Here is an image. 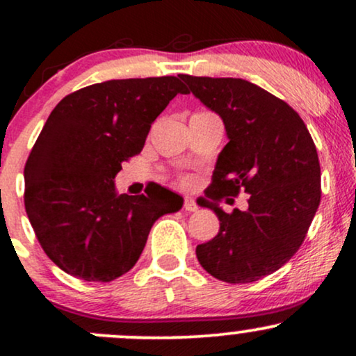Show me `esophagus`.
I'll return each instance as SVG.
<instances>
[{
    "label": "esophagus",
    "mask_w": 356,
    "mask_h": 356,
    "mask_svg": "<svg viewBox=\"0 0 356 356\" xmlns=\"http://www.w3.org/2000/svg\"><path fill=\"white\" fill-rule=\"evenodd\" d=\"M184 209L187 212H195L197 211V204H195V201L192 197H186V201H184Z\"/></svg>",
    "instance_id": "obj_1"
}]
</instances>
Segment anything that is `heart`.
I'll return each instance as SVG.
<instances>
[{
	"label": "heart",
	"instance_id": "obj_1",
	"mask_svg": "<svg viewBox=\"0 0 356 356\" xmlns=\"http://www.w3.org/2000/svg\"><path fill=\"white\" fill-rule=\"evenodd\" d=\"M184 184H191V181H189V179H184V181H182Z\"/></svg>",
	"mask_w": 356,
	"mask_h": 356
}]
</instances>
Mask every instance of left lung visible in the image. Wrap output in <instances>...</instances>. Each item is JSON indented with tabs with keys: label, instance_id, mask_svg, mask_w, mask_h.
I'll use <instances>...</instances> for the list:
<instances>
[{
	"label": "left lung",
	"instance_id": "1",
	"mask_svg": "<svg viewBox=\"0 0 356 356\" xmlns=\"http://www.w3.org/2000/svg\"><path fill=\"white\" fill-rule=\"evenodd\" d=\"M192 95L222 118L229 138L216 162L202 207L219 232L195 248L201 266L226 283H252L300 249L321 197L316 147L301 117L283 100L243 79L181 75ZM250 194L231 215L222 195Z\"/></svg>",
	"mask_w": 356,
	"mask_h": 356
}]
</instances>
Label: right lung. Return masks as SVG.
<instances>
[{
  "label": "right lung",
  "instance_id": "1",
  "mask_svg": "<svg viewBox=\"0 0 356 356\" xmlns=\"http://www.w3.org/2000/svg\"><path fill=\"white\" fill-rule=\"evenodd\" d=\"M177 93V76L108 80L53 108L24 165V209L43 251L68 275L108 283L144 251L161 216L184 199L162 186L118 194L115 175L144 149L152 122Z\"/></svg>",
  "mask_w": 356,
  "mask_h": 356
}]
</instances>
